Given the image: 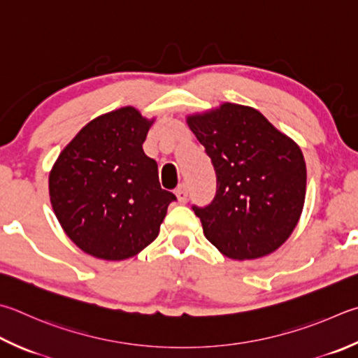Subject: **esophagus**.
Here are the masks:
<instances>
[{
    "label": "esophagus",
    "instance_id": "obj_1",
    "mask_svg": "<svg viewBox=\"0 0 358 358\" xmlns=\"http://www.w3.org/2000/svg\"><path fill=\"white\" fill-rule=\"evenodd\" d=\"M175 196H177L180 203H186L187 201V186L186 185H180L175 191Z\"/></svg>",
    "mask_w": 358,
    "mask_h": 358
}]
</instances>
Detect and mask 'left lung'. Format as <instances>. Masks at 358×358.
Returning <instances> with one entry per match:
<instances>
[{"label": "left lung", "instance_id": "left-lung-1", "mask_svg": "<svg viewBox=\"0 0 358 358\" xmlns=\"http://www.w3.org/2000/svg\"><path fill=\"white\" fill-rule=\"evenodd\" d=\"M186 122L217 177L211 203L192 206L208 241L231 259L277 250L302 214L307 167L301 148L257 109L235 103Z\"/></svg>", "mask_w": 358, "mask_h": 358}]
</instances>
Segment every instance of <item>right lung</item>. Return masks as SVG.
<instances>
[{
	"instance_id": "obj_1",
	"label": "right lung",
	"mask_w": 358,
	"mask_h": 358,
	"mask_svg": "<svg viewBox=\"0 0 358 358\" xmlns=\"http://www.w3.org/2000/svg\"><path fill=\"white\" fill-rule=\"evenodd\" d=\"M153 120L125 106L81 128L50 172V200L64 231L89 255L120 262L157 239L167 206L157 161L142 150Z\"/></svg>"
}]
</instances>
